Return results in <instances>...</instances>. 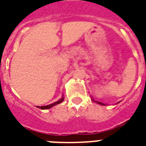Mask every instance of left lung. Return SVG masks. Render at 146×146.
Segmentation results:
<instances>
[{"instance_id":"obj_1","label":"left lung","mask_w":146,"mask_h":146,"mask_svg":"<svg viewBox=\"0 0 146 146\" xmlns=\"http://www.w3.org/2000/svg\"><path fill=\"white\" fill-rule=\"evenodd\" d=\"M92 101L95 102V103H98V104H100V105H103V106H105V105H106V104H104V103H101V102H99V101H96V100H94L93 99V98H92Z\"/></svg>"}]
</instances>
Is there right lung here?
I'll return each instance as SVG.
<instances>
[{
    "label": "right lung",
    "mask_w": 146,
    "mask_h": 146,
    "mask_svg": "<svg viewBox=\"0 0 146 146\" xmlns=\"http://www.w3.org/2000/svg\"><path fill=\"white\" fill-rule=\"evenodd\" d=\"M63 100H64V98H63V97H62V98H61L59 100H58L57 102H54V103H52V104H49V105H47V106H37V108H39V109H51L52 107L54 106L58 105V104H59V103H62V102L63 101Z\"/></svg>",
    "instance_id": "obj_1"
}]
</instances>
